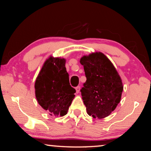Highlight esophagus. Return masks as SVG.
I'll list each match as a JSON object with an SVG mask.
<instances>
[{
    "label": "esophagus",
    "instance_id": "esophagus-1",
    "mask_svg": "<svg viewBox=\"0 0 151 151\" xmlns=\"http://www.w3.org/2000/svg\"><path fill=\"white\" fill-rule=\"evenodd\" d=\"M75 89H76V93H78L79 92H80V89H81V88H80V86H76V87L75 88Z\"/></svg>",
    "mask_w": 151,
    "mask_h": 151
}]
</instances>
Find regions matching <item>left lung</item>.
<instances>
[{"label": "left lung", "instance_id": "left-lung-1", "mask_svg": "<svg viewBox=\"0 0 151 151\" xmlns=\"http://www.w3.org/2000/svg\"><path fill=\"white\" fill-rule=\"evenodd\" d=\"M80 63L86 78L81 92L88 114L94 119L108 116L121 101L123 91L121 77L101 52L84 56Z\"/></svg>", "mask_w": 151, "mask_h": 151}]
</instances>
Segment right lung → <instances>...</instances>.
<instances>
[{
  "label": "right lung",
  "mask_w": 151,
  "mask_h": 151,
  "mask_svg": "<svg viewBox=\"0 0 151 151\" xmlns=\"http://www.w3.org/2000/svg\"><path fill=\"white\" fill-rule=\"evenodd\" d=\"M35 94L39 104L50 115L63 116L75 97L65 68V59L50 57L46 60L35 81Z\"/></svg>",
  "instance_id": "1"
}]
</instances>
